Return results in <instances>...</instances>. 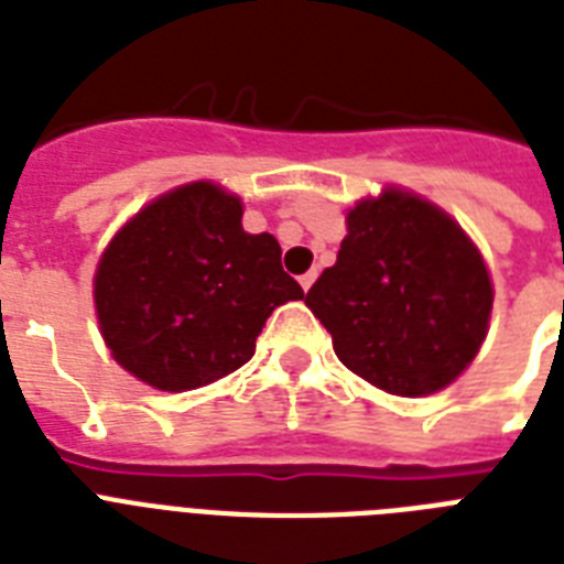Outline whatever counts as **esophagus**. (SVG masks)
<instances>
[{
	"label": "esophagus",
	"mask_w": 564,
	"mask_h": 564,
	"mask_svg": "<svg viewBox=\"0 0 564 564\" xmlns=\"http://www.w3.org/2000/svg\"><path fill=\"white\" fill-rule=\"evenodd\" d=\"M316 278H318L316 269H313V272H307V274H301V278H299V281H301V290L307 292L310 286H313V283H316Z\"/></svg>",
	"instance_id": "obj_1"
}]
</instances>
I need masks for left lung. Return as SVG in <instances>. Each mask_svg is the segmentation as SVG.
I'll list each match as a JSON object with an SVG mask.
<instances>
[{
	"mask_svg": "<svg viewBox=\"0 0 564 564\" xmlns=\"http://www.w3.org/2000/svg\"><path fill=\"white\" fill-rule=\"evenodd\" d=\"M482 257L447 213L389 189L348 213V237L304 304L336 357L377 389L419 398L477 357L491 313Z\"/></svg>",
	"mask_w": 564,
	"mask_h": 564,
	"instance_id": "left-lung-1",
	"label": "left lung"
}]
</instances>
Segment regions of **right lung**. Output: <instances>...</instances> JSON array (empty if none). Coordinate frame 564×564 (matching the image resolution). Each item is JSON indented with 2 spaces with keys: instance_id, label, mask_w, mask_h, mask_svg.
Returning <instances> with one entry per match:
<instances>
[{
  "instance_id": "add662e5",
  "label": "right lung",
  "mask_w": 564,
  "mask_h": 564,
  "mask_svg": "<svg viewBox=\"0 0 564 564\" xmlns=\"http://www.w3.org/2000/svg\"><path fill=\"white\" fill-rule=\"evenodd\" d=\"M304 299L272 234L242 230V204L198 181L140 210L101 257L96 313L113 360L163 392L246 366L265 318Z\"/></svg>"
}]
</instances>
